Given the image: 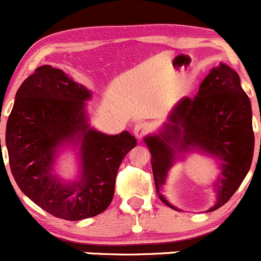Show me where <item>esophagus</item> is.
I'll return each instance as SVG.
<instances>
[{
  "mask_svg": "<svg viewBox=\"0 0 261 261\" xmlns=\"http://www.w3.org/2000/svg\"><path fill=\"white\" fill-rule=\"evenodd\" d=\"M148 130H149L148 124H147V123L141 122V123H137V124L134 125L133 134L136 136L137 139H142L147 133H148Z\"/></svg>",
  "mask_w": 261,
  "mask_h": 261,
  "instance_id": "esophagus-1",
  "label": "esophagus"
}]
</instances>
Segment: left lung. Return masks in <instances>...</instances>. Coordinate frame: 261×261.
Here are the masks:
<instances>
[{"instance_id": "obj_1", "label": "left lung", "mask_w": 261, "mask_h": 261, "mask_svg": "<svg viewBox=\"0 0 261 261\" xmlns=\"http://www.w3.org/2000/svg\"><path fill=\"white\" fill-rule=\"evenodd\" d=\"M151 152L154 187L160 199L175 211L162 192L170 169L190 153H202L218 164L212 187L218 210L234 194L249 172L254 156L252 110L234 69L224 63L213 67L193 99L176 102L157 133L144 137Z\"/></svg>"}]
</instances>
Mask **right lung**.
I'll list each match as a JSON object with an SVG mask.
<instances>
[{"label":"right lung","instance_id":"1","mask_svg":"<svg viewBox=\"0 0 261 261\" xmlns=\"http://www.w3.org/2000/svg\"><path fill=\"white\" fill-rule=\"evenodd\" d=\"M91 97V90L45 64L19 87L6 124L17 187L44 211L67 221L95 217L109 207L118 169L137 144L128 130L110 136L90 125L86 101ZM64 148L77 154L79 169L71 182L55 172Z\"/></svg>","mask_w":261,"mask_h":261}]
</instances>
